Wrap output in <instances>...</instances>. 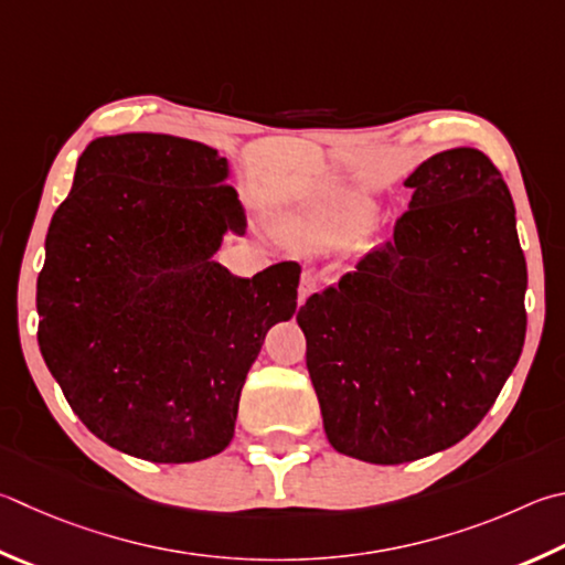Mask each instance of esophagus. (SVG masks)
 <instances>
[{"mask_svg": "<svg viewBox=\"0 0 565 565\" xmlns=\"http://www.w3.org/2000/svg\"><path fill=\"white\" fill-rule=\"evenodd\" d=\"M316 291V276L311 271H306L301 276V284H299V306L309 299V296Z\"/></svg>", "mask_w": 565, "mask_h": 565, "instance_id": "34e87169", "label": "esophagus"}]
</instances>
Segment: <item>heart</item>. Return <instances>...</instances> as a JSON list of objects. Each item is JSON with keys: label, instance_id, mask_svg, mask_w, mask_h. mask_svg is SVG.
Here are the masks:
<instances>
[{"label": "heart", "instance_id": "obj_1", "mask_svg": "<svg viewBox=\"0 0 565 565\" xmlns=\"http://www.w3.org/2000/svg\"><path fill=\"white\" fill-rule=\"evenodd\" d=\"M375 220L373 202L351 184H326L289 222L294 237L311 244L341 242L363 234Z\"/></svg>", "mask_w": 565, "mask_h": 565}]
</instances>
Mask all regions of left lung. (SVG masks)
Instances as JSON below:
<instances>
[{"mask_svg":"<svg viewBox=\"0 0 565 565\" xmlns=\"http://www.w3.org/2000/svg\"><path fill=\"white\" fill-rule=\"evenodd\" d=\"M387 242L296 313L335 452L403 465L475 429L526 338V259L501 172L477 148L425 160Z\"/></svg>","mask_w":565,"mask_h":565,"instance_id":"8db88e82","label":"left lung"}]
</instances>
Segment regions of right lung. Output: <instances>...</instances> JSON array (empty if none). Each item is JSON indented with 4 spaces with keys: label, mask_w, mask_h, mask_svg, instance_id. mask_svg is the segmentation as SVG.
I'll use <instances>...</instances> for the list:
<instances>
[{
    "label": "right lung",
    "mask_w": 565,
    "mask_h": 565,
    "mask_svg": "<svg viewBox=\"0 0 565 565\" xmlns=\"http://www.w3.org/2000/svg\"><path fill=\"white\" fill-rule=\"evenodd\" d=\"M227 178L202 142L96 138L51 217L41 355L81 423L130 457L220 455L266 331L296 313V262L242 279L212 259L247 227Z\"/></svg>",
    "instance_id": "obj_1"
}]
</instances>
